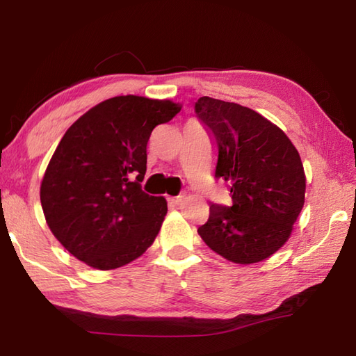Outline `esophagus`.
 Masks as SVG:
<instances>
[{"mask_svg": "<svg viewBox=\"0 0 356 356\" xmlns=\"http://www.w3.org/2000/svg\"><path fill=\"white\" fill-rule=\"evenodd\" d=\"M185 199V194H179V195H174V197H170L168 200L172 203V205H179V203H182Z\"/></svg>", "mask_w": 356, "mask_h": 356, "instance_id": "obj_1", "label": "esophagus"}]
</instances>
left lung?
Masks as SVG:
<instances>
[{"mask_svg":"<svg viewBox=\"0 0 356 356\" xmlns=\"http://www.w3.org/2000/svg\"><path fill=\"white\" fill-rule=\"evenodd\" d=\"M194 111L217 149L214 176L231 184V205L211 203L197 229L203 241L240 264L282 248L305 205L306 177L297 148L266 118L238 104L203 96Z\"/></svg>","mask_w":356,"mask_h":356,"instance_id":"8db88e82","label":"left lung"}]
</instances>
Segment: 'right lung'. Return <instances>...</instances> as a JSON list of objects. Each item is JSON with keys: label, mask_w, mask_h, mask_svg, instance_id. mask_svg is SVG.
Instances as JSON below:
<instances>
[{"label": "right lung", "mask_w": 356, "mask_h": 356, "mask_svg": "<svg viewBox=\"0 0 356 356\" xmlns=\"http://www.w3.org/2000/svg\"><path fill=\"white\" fill-rule=\"evenodd\" d=\"M180 111L171 101L116 96L82 115L59 142L41 184L45 220L88 266H124L153 245L166 200L142 191L147 143Z\"/></svg>", "instance_id": "obj_1"}]
</instances>
